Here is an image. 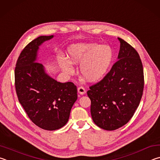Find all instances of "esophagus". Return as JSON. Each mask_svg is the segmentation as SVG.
I'll return each instance as SVG.
<instances>
[{"mask_svg":"<svg viewBox=\"0 0 160 160\" xmlns=\"http://www.w3.org/2000/svg\"><path fill=\"white\" fill-rule=\"evenodd\" d=\"M78 92L80 95H83V94L86 93V91L85 90V88H83V86H80V87L78 88Z\"/></svg>","mask_w":160,"mask_h":160,"instance_id":"obj_1","label":"esophagus"}]
</instances>
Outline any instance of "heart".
Listing matches in <instances>:
<instances>
[{
    "label": "heart",
    "instance_id": "obj_1",
    "mask_svg": "<svg viewBox=\"0 0 160 160\" xmlns=\"http://www.w3.org/2000/svg\"><path fill=\"white\" fill-rule=\"evenodd\" d=\"M67 55L72 64H81L80 71L83 77L90 82H96L104 77L113 59V52L110 46L96 43L72 45ZM62 66L67 72L71 70L68 60H63Z\"/></svg>",
    "mask_w": 160,
    "mask_h": 160
}]
</instances>
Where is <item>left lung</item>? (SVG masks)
Wrapping results in <instances>:
<instances>
[{
	"mask_svg": "<svg viewBox=\"0 0 160 160\" xmlns=\"http://www.w3.org/2000/svg\"><path fill=\"white\" fill-rule=\"evenodd\" d=\"M118 39L119 60L87 91L93 121L108 131L127 124L138 107L144 88L143 68L138 52L124 40Z\"/></svg>",
	"mask_w": 160,
	"mask_h": 160,
	"instance_id": "8db88e82",
	"label": "left lung"
}]
</instances>
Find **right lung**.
<instances>
[{
  "instance_id": "right-lung-1",
  "label": "right lung",
  "mask_w": 160,
  "mask_h": 160,
  "mask_svg": "<svg viewBox=\"0 0 160 160\" xmlns=\"http://www.w3.org/2000/svg\"><path fill=\"white\" fill-rule=\"evenodd\" d=\"M53 38L41 36L21 52L15 69L17 96L28 117L43 129L54 131L65 125L77 99L72 82L60 83L50 77L37 61L39 46Z\"/></svg>"
}]
</instances>
